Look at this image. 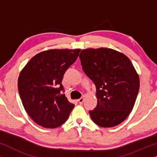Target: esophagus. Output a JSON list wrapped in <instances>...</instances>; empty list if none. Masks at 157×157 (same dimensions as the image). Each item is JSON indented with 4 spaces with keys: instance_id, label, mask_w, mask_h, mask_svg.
<instances>
[{
    "instance_id": "esophagus-1",
    "label": "esophagus",
    "mask_w": 157,
    "mask_h": 157,
    "mask_svg": "<svg viewBox=\"0 0 157 157\" xmlns=\"http://www.w3.org/2000/svg\"><path fill=\"white\" fill-rule=\"evenodd\" d=\"M83 101H84V96H83V97H81V98H80L78 99V102L80 103V104H82V103L83 102Z\"/></svg>"
}]
</instances>
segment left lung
I'll use <instances>...</instances> for the list:
<instances>
[{
	"label": "left lung",
	"mask_w": 157,
	"mask_h": 157,
	"mask_svg": "<svg viewBox=\"0 0 157 157\" xmlns=\"http://www.w3.org/2000/svg\"><path fill=\"white\" fill-rule=\"evenodd\" d=\"M83 71L96 86L97 106L89 111L101 127L121 124L132 112L139 90V76L125 54L108 48L83 49Z\"/></svg>",
	"instance_id": "1"
}]
</instances>
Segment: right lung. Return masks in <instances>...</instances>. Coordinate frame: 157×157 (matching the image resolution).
I'll return each instance as SVG.
<instances>
[{
  "label": "right lung",
  "mask_w": 157,
  "mask_h": 157,
  "mask_svg": "<svg viewBox=\"0 0 157 157\" xmlns=\"http://www.w3.org/2000/svg\"><path fill=\"white\" fill-rule=\"evenodd\" d=\"M81 49H49L31 59L21 70L18 80L22 104L38 125L53 128L67 120L74 104L61 91V81Z\"/></svg>",
  "instance_id": "add662e5"
}]
</instances>
